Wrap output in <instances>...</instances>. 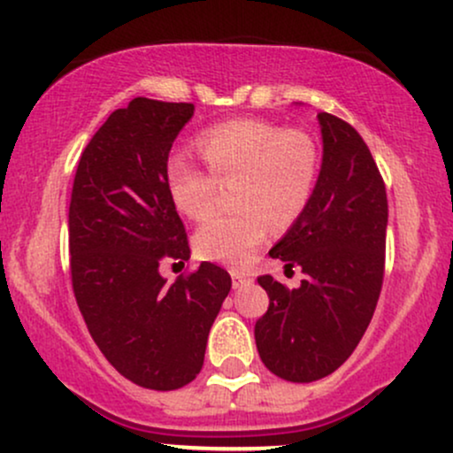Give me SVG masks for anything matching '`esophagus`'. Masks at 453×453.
Segmentation results:
<instances>
[{"mask_svg":"<svg viewBox=\"0 0 453 453\" xmlns=\"http://www.w3.org/2000/svg\"><path fill=\"white\" fill-rule=\"evenodd\" d=\"M232 285L234 289H242L247 288V285H251V277H247V274H242L241 270H232Z\"/></svg>","mask_w":453,"mask_h":453,"instance_id":"1","label":"esophagus"}]
</instances>
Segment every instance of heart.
Instances as JSON below:
<instances>
[{
    "label": "heart",
    "mask_w": 453,
    "mask_h": 453,
    "mask_svg": "<svg viewBox=\"0 0 453 453\" xmlns=\"http://www.w3.org/2000/svg\"><path fill=\"white\" fill-rule=\"evenodd\" d=\"M211 174L174 155L165 165L168 196L189 219L211 211L217 180L232 185L234 212H217L196 230L194 247L211 262L242 266L266 241L268 230H288L311 204L319 180V147L303 129H283L266 119L217 123L196 140Z\"/></svg>",
    "instance_id": "heart-1"
}]
</instances>
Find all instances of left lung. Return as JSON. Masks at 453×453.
Returning a JSON list of instances; mask_svg holds the SVG:
<instances>
[{"label": "left lung", "mask_w": 453, "mask_h": 453, "mask_svg": "<svg viewBox=\"0 0 453 453\" xmlns=\"http://www.w3.org/2000/svg\"><path fill=\"white\" fill-rule=\"evenodd\" d=\"M319 180L306 211L270 249L303 268L300 288L257 279L270 304L256 324L259 357L274 375L311 383L334 372L371 324L386 266L388 196L371 150L349 123L319 112Z\"/></svg>", "instance_id": "8db88e82"}]
</instances>
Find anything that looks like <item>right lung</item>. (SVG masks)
I'll list each match as a JSON object with an SVG mask.
<instances>
[{
  "label": "right lung",
  "mask_w": 453,
  "mask_h": 453,
  "mask_svg": "<svg viewBox=\"0 0 453 453\" xmlns=\"http://www.w3.org/2000/svg\"><path fill=\"white\" fill-rule=\"evenodd\" d=\"M194 104L134 97L82 150L72 187V288L108 362L140 388L179 389L204 364L206 341L230 294L226 270L202 262L173 285L164 259H189L185 226L165 187L173 142Z\"/></svg>",
  "instance_id": "1"
}]
</instances>
